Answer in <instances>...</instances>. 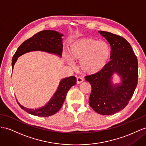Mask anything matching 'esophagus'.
<instances>
[{"label":"esophagus","mask_w":146,"mask_h":146,"mask_svg":"<svg viewBox=\"0 0 146 146\" xmlns=\"http://www.w3.org/2000/svg\"><path fill=\"white\" fill-rule=\"evenodd\" d=\"M84 81L83 78H82L81 77H78L76 78V83L77 84H81V83H83Z\"/></svg>","instance_id":"1"}]
</instances>
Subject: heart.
<instances>
[{
  "mask_svg": "<svg viewBox=\"0 0 146 146\" xmlns=\"http://www.w3.org/2000/svg\"><path fill=\"white\" fill-rule=\"evenodd\" d=\"M68 51L72 59L81 62V70L88 74H94L102 71L111 55L109 43L92 37H83L74 41L70 46ZM68 62L71 65H73L71 60L68 59Z\"/></svg>",
  "mask_w": 146,
  "mask_h": 146,
  "instance_id": "heart-1",
  "label": "heart"
}]
</instances>
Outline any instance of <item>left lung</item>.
I'll return each instance as SVG.
<instances>
[{
	"label": "left lung",
	"mask_w": 146,
	"mask_h": 146,
	"mask_svg": "<svg viewBox=\"0 0 146 146\" xmlns=\"http://www.w3.org/2000/svg\"><path fill=\"white\" fill-rule=\"evenodd\" d=\"M99 33L110 44L111 60L101 72L86 76L85 79L92 87L89 105L98 113L109 115L123 110L132 98L137 84L138 63L125 39L109 32ZM113 73L121 77L120 84L112 83Z\"/></svg>",
	"instance_id": "obj_1"
}]
</instances>
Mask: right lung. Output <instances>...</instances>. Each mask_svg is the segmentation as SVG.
I'll return each instance as SVG.
<instances>
[{
    "label": "right lung",
    "mask_w": 146,
    "mask_h": 146,
    "mask_svg": "<svg viewBox=\"0 0 146 146\" xmlns=\"http://www.w3.org/2000/svg\"><path fill=\"white\" fill-rule=\"evenodd\" d=\"M63 35L53 30H44L37 33L30 38L25 40L18 48L12 58V70L18 57L31 51H44L54 54L61 57L63 50L62 36ZM76 83V78L72 76L64 78L60 82L57 90L46 106L39 109H28L18 102L22 109L31 115L37 117H46L54 115L60 109L65 99L67 92Z\"/></svg>",
    "instance_id": "obj_1"
}]
</instances>
